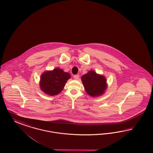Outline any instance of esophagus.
<instances>
[{"instance_id":"34e87169","label":"esophagus","mask_w":153,"mask_h":153,"mask_svg":"<svg viewBox=\"0 0 153 153\" xmlns=\"http://www.w3.org/2000/svg\"><path fill=\"white\" fill-rule=\"evenodd\" d=\"M74 78L75 80H79V75H75L74 76Z\"/></svg>"}]
</instances>
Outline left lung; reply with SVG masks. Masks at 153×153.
Returning <instances> with one entry per match:
<instances>
[{
	"label": "left lung",
	"mask_w": 153,
	"mask_h": 153,
	"mask_svg": "<svg viewBox=\"0 0 153 153\" xmlns=\"http://www.w3.org/2000/svg\"><path fill=\"white\" fill-rule=\"evenodd\" d=\"M81 80L85 92L92 97L102 95L108 88L105 76L97 74L92 70H89L87 74L82 75Z\"/></svg>",
	"instance_id": "8db88e82"
}]
</instances>
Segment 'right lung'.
<instances>
[{
    "label": "right lung",
    "instance_id": "right-lung-1",
    "mask_svg": "<svg viewBox=\"0 0 153 153\" xmlns=\"http://www.w3.org/2000/svg\"><path fill=\"white\" fill-rule=\"evenodd\" d=\"M70 78L69 73L64 72L63 70L57 68L53 70L45 71L40 76V88L49 96H56L62 91Z\"/></svg>",
    "mask_w": 153,
    "mask_h": 153
}]
</instances>
